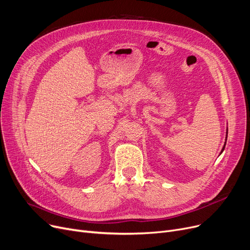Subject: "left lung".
<instances>
[{
	"instance_id": "8db88e82",
	"label": "left lung",
	"mask_w": 250,
	"mask_h": 250,
	"mask_svg": "<svg viewBox=\"0 0 250 250\" xmlns=\"http://www.w3.org/2000/svg\"><path fill=\"white\" fill-rule=\"evenodd\" d=\"M227 134H228V129H227ZM227 134H226V141H227ZM225 145H226V144H224V147H223V149H222L221 153H222L223 151H224V149H225Z\"/></svg>"
}]
</instances>
